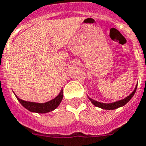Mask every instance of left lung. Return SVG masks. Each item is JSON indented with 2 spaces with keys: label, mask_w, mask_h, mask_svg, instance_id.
I'll list each match as a JSON object with an SVG mask.
<instances>
[{
  "label": "left lung",
  "mask_w": 146,
  "mask_h": 146,
  "mask_svg": "<svg viewBox=\"0 0 146 146\" xmlns=\"http://www.w3.org/2000/svg\"><path fill=\"white\" fill-rule=\"evenodd\" d=\"M136 88H137V86L135 87V90L133 91V92L130 95H129L128 97H126V98H124L123 100H119V101H116V102L112 103V104H103V103H100L96 101V100L91 99V98H89L90 100L91 101V103L93 104L94 106L98 107H100V108H102V109L104 110H114L116 109V108H119L120 107H123L124 105L127 104V103L130 100V99L133 97L134 94L135 93V91H136Z\"/></svg>",
  "instance_id": "left-lung-1"
}]
</instances>
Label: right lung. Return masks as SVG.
Listing matches in <instances>:
<instances>
[{
    "label": "right lung",
    "instance_id": "1",
    "mask_svg": "<svg viewBox=\"0 0 146 146\" xmlns=\"http://www.w3.org/2000/svg\"><path fill=\"white\" fill-rule=\"evenodd\" d=\"M16 97L19 100V102L28 110L31 112H35V113H45L52 111L56 107H58V105L60 104L61 101L63 98V92L62 90L59 94L55 99L48 101V102L44 103V104L25 101V100H23L17 98V96H16Z\"/></svg>",
    "mask_w": 146,
    "mask_h": 146
}]
</instances>
